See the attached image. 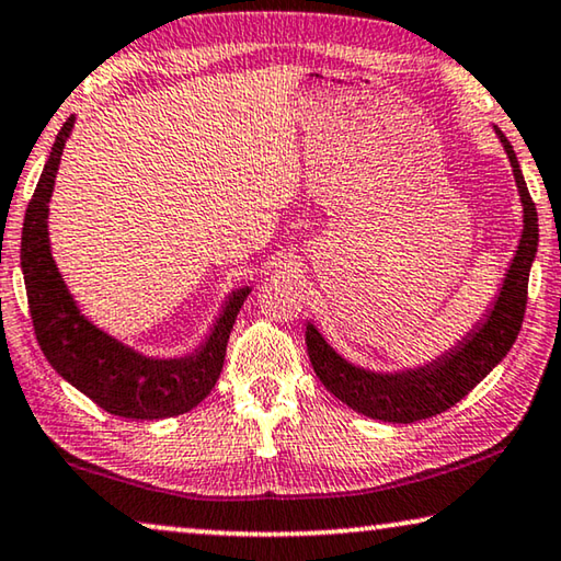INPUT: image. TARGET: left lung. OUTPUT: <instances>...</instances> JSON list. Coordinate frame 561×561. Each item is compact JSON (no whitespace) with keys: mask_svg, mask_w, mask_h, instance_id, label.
I'll list each match as a JSON object with an SVG mask.
<instances>
[{"mask_svg":"<svg viewBox=\"0 0 561 561\" xmlns=\"http://www.w3.org/2000/svg\"><path fill=\"white\" fill-rule=\"evenodd\" d=\"M500 139L510 154L514 169V180L519 186V197L524 204V232L519 239V249L514 254L510 272H506L500 299L489 312L486 322L474 329L465 342L455 346L449 354L422 369L404 371V375H375V371L352 367L344 362L322 334L312 324H307V352L312 367L322 385L354 412L371 420L409 424L430 420L447 412L459 399H465L482 381L496 364H500L524 322V309H527V287H529V266L535 262L539 225L537 207L529 197L527 182H524L517 154L500 131Z\"/></svg>","mask_w":561,"mask_h":561,"instance_id":"1","label":"left lung"}]
</instances>
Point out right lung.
I'll return each mask as SVG.
<instances>
[{
    "label": "right lung",
    "mask_w": 561,
    "mask_h": 561,
    "mask_svg": "<svg viewBox=\"0 0 561 561\" xmlns=\"http://www.w3.org/2000/svg\"><path fill=\"white\" fill-rule=\"evenodd\" d=\"M75 117L65 122L34 190L22 227V272L34 334L44 357L69 385L104 412L127 420H164L197 407L217 385L229 332L249 295L232 291L207 344L184 359H149L114 342L79 314L49 254L47 211L61 149Z\"/></svg>",
    "instance_id": "1"
}]
</instances>
